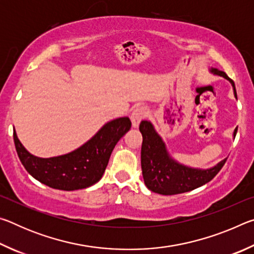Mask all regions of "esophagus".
Wrapping results in <instances>:
<instances>
[{
	"label": "esophagus",
	"instance_id": "1",
	"mask_svg": "<svg viewBox=\"0 0 254 254\" xmlns=\"http://www.w3.org/2000/svg\"><path fill=\"white\" fill-rule=\"evenodd\" d=\"M148 112L147 109L144 106H137L134 110L132 111L131 114V122H132V127H139L140 122L142 121L143 119L147 118Z\"/></svg>",
	"mask_w": 254,
	"mask_h": 254
}]
</instances>
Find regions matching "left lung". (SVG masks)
Masks as SVG:
<instances>
[{
    "mask_svg": "<svg viewBox=\"0 0 254 254\" xmlns=\"http://www.w3.org/2000/svg\"><path fill=\"white\" fill-rule=\"evenodd\" d=\"M209 71L230 80L233 86L234 96L238 98L234 81L230 79L224 71L218 70L216 68H212ZM139 128L143 137L142 148H141V168H142L144 184L148 189L157 194H182L203 186L218 174L226 161V159H224L209 169L190 168L170 157L165 142L154 130L151 122L142 121ZM236 131L238 127L234 130V137Z\"/></svg>",
    "mask_w": 254,
    "mask_h": 254,
    "instance_id": "left-lung-1",
    "label": "left lung"
}]
</instances>
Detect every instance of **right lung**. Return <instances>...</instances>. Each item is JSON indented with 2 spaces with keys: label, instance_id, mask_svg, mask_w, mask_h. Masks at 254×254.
Instances as JSON below:
<instances>
[{
  "label": "right lung",
  "instance_id": "obj_1",
  "mask_svg": "<svg viewBox=\"0 0 254 254\" xmlns=\"http://www.w3.org/2000/svg\"><path fill=\"white\" fill-rule=\"evenodd\" d=\"M130 128L131 121L127 117L112 120L78 149L53 158L30 153L20 142L15 130L13 139L20 161L34 179L60 190H77L102 178L115 144Z\"/></svg>",
  "mask_w": 254,
  "mask_h": 254
}]
</instances>
